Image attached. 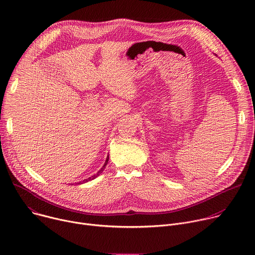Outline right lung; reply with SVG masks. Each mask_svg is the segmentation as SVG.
<instances>
[{
    "label": "right lung",
    "mask_w": 255,
    "mask_h": 255,
    "mask_svg": "<svg viewBox=\"0 0 255 255\" xmlns=\"http://www.w3.org/2000/svg\"><path fill=\"white\" fill-rule=\"evenodd\" d=\"M108 160H109V156H107V159H106V161H105V164L103 165V167L96 173V174H94V175H92L91 177H89V178H86V179H84L82 183H79L78 185H80V184H85V183H87V181H90V180H92V179H94V178H96L98 175H100L102 172H103V170L105 169V167H106V165H107V163H108Z\"/></svg>",
    "instance_id": "obj_1"
}]
</instances>
